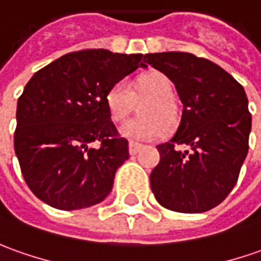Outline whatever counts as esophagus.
Wrapping results in <instances>:
<instances>
[{"instance_id":"esophagus-1","label":"esophagus","mask_w":261,"mask_h":261,"mask_svg":"<svg viewBox=\"0 0 261 261\" xmlns=\"http://www.w3.org/2000/svg\"><path fill=\"white\" fill-rule=\"evenodd\" d=\"M143 145L138 144V143H134V141H130V144H128V151H130L131 155H134V154H137L140 151V148H141Z\"/></svg>"}]
</instances>
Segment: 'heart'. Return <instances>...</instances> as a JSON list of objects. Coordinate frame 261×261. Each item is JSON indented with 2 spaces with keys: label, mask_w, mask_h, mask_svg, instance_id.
<instances>
[{
  "label": "heart",
  "mask_w": 261,
  "mask_h": 261,
  "mask_svg": "<svg viewBox=\"0 0 261 261\" xmlns=\"http://www.w3.org/2000/svg\"><path fill=\"white\" fill-rule=\"evenodd\" d=\"M134 88L138 95L151 97L143 108L145 118L130 120L120 127V136L131 141H150L164 136L167 125L177 120L173 86L171 81L159 71H150L140 75L134 81ZM133 93L125 81H117L108 88L106 94V106L113 121L120 123L130 113Z\"/></svg>",
  "instance_id": "1"
}]
</instances>
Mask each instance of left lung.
Here are the masks:
<instances>
[{
  "instance_id": "left-lung-1",
  "label": "left lung",
  "mask_w": 261,
  "mask_h": 261,
  "mask_svg": "<svg viewBox=\"0 0 261 261\" xmlns=\"http://www.w3.org/2000/svg\"><path fill=\"white\" fill-rule=\"evenodd\" d=\"M145 58L173 81L182 104L175 134L157 145L160 163L150 174L151 190L168 210L204 213L233 190L249 151L251 114L246 91L220 65L189 53ZM178 145L192 150L182 152Z\"/></svg>"
}]
</instances>
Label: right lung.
<instances>
[{"mask_svg":"<svg viewBox=\"0 0 261 261\" xmlns=\"http://www.w3.org/2000/svg\"><path fill=\"white\" fill-rule=\"evenodd\" d=\"M143 54L70 53L37 71L17 104L14 148L27 186L60 210H79L110 194L128 141L117 136L108 88L147 67ZM98 141V149L91 147Z\"/></svg>","mask_w":261,"mask_h":261,"instance_id":"add662e5","label":"right lung"}]
</instances>
